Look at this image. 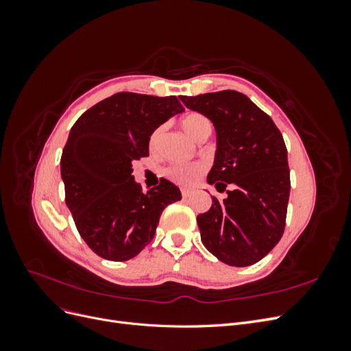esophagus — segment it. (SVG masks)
<instances>
[{"instance_id":"1","label":"esophagus","mask_w":351,"mask_h":351,"mask_svg":"<svg viewBox=\"0 0 351 351\" xmlns=\"http://www.w3.org/2000/svg\"><path fill=\"white\" fill-rule=\"evenodd\" d=\"M182 196H183L184 199L190 197V196H192V190H189V189H182Z\"/></svg>"}]
</instances>
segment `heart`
Returning <instances> with one entry per match:
<instances>
[{"mask_svg": "<svg viewBox=\"0 0 351 351\" xmlns=\"http://www.w3.org/2000/svg\"><path fill=\"white\" fill-rule=\"evenodd\" d=\"M180 124H182L183 130L190 137H193L195 141H204L205 137L209 136V133L212 130L210 121L204 114H199V112L186 114L183 119L180 120ZM159 134H161V129H158L152 134V137H151L152 146L156 143ZM204 171H205V165L202 162H195V164H189V165H183V164L171 165L165 169V174L177 184L190 186V184H193L202 174H204Z\"/></svg>", "mask_w": 351, "mask_h": 351, "instance_id": "heart-1", "label": "heart"}]
</instances>
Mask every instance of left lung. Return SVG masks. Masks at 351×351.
<instances>
[{
    "label": "left lung",
    "instance_id": "8db88e82",
    "mask_svg": "<svg viewBox=\"0 0 351 351\" xmlns=\"http://www.w3.org/2000/svg\"><path fill=\"white\" fill-rule=\"evenodd\" d=\"M217 130V154L208 183L227 197H212L197 215L200 239L221 262L249 267L277 246L285 228L290 168L282 134L271 117L236 90L180 97Z\"/></svg>",
    "mask_w": 351,
    "mask_h": 351
}]
</instances>
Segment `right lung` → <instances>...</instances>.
<instances>
[{
	"mask_svg": "<svg viewBox=\"0 0 351 351\" xmlns=\"http://www.w3.org/2000/svg\"><path fill=\"white\" fill-rule=\"evenodd\" d=\"M183 112L176 97L119 92L83 112L61 155L66 205L82 239L98 256L123 262L155 236L162 210L182 199L161 178L147 193L132 176V162L149 156L159 125Z\"/></svg>",
	"mask_w": 351,
	"mask_h": 351,
	"instance_id": "right-lung-1",
	"label": "right lung"
}]
</instances>
